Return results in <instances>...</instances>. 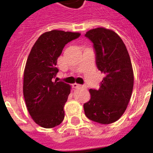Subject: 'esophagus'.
Returning <instances> with one entry per match:
<instances>
[{
    "label": "esophagus",
    "instance_id": "obj_1",
    "mask_svg": "<svg viewBox=\"0 0 153 153\" xmlns=\"http://www.w3.org/2000/svg\"><path fill=\"white\" fill-rule=\"evenodd\" d=\"M72 86L74 88H85V86L81 85L76 84V83H75V84H73Z\"/></svg>",
    "mask_w": 153,
    "mask_h": 153
}]
</instances>
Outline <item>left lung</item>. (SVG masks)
I'll return each instance as SVG.
<instances>
[{
	"mask_svg": "<svg viewBox=\"0 0 153 153\" xmlns=\"http://www.w3.org/2000/svg\"><path fill=\"white\" fill-rule=\"evenodd\" d=\"M85 36L93 44L97 68L105 75L99 89L89 90L91 99L84 104L85 114L100 124L115 123L126 111L133 89L129 54L113 30L98 27L88 30Z\"/></svg>",
	"mask_w": 153,
	"mask_h": 153,
	"instance_id": "left-lung-1",
	"label": "left lung"
}]
</instances>
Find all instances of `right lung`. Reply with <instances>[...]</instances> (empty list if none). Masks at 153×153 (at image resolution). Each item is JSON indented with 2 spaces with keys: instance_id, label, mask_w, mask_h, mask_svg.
I'll return each mask as SVG.
<instances>
[{
  "instance_id": "1",
  "label": "right lung",
  "mask_w": 153,
  "mask_h": 153,
  "mask_svg": "<svg viewBox=\"0 0 153 153\" xmlns=\"http://www.w3.org/2000/svg\"><path fill=\"white\" fill-rule=\"evenodd\" d=\"M80 35L64 30L48 31L30 50L24 72V97L30 115L43 128H54L65 118L64 106L71 87L53 80L58 72L57 60L64 47Z\"/></svg>"
}]
</instances>
